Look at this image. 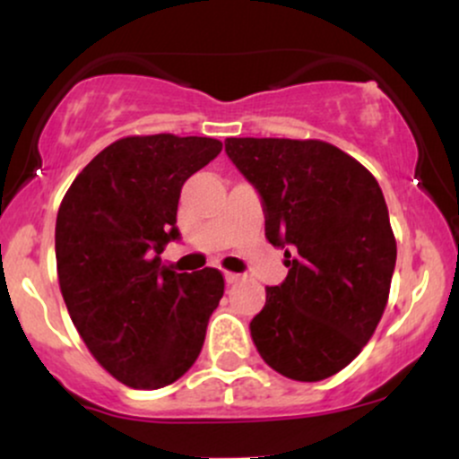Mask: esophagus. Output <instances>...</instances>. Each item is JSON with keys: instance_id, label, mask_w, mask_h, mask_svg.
<instances>
[{"instance_id": "obj_1", "label": "esophagus", "mask_w": 459, "mask_h": 459, "mask_svg": "<svg viewBox=\"0 0 459 459\" xmlns=\"http://www.w3.org/2000/svg\"><path fill=\"white\" fill-rule=\"evenodd\" d=\"M224 281H226V284H237V282L241 281V276H239V273L226 272V273H224Z\"/></svg>"}]
</instances>
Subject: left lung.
<instances>
[{"label":"left lung","mask_w":459,"mask_h":459,"mask_svg":"<svg viewBox=\"0 0 459 459\" xmlns=\"http://www.w3.org/2000/svg\"><path fill=\"white\" fill-rule=\"evenodd\" d=\"M224 146L261 196L265 237L289 267L250 321L256 351L284 377L325 380L360 354L386 308L397 244L382 189L328 142L229 138Z\"/></svg>","instance_id":"1"}]
</instances>
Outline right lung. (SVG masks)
<instances>
[{"mask_svg": "<svg viewBox=\"0 0 459 459\" xmlns=\"http://www.w3.org/2000/svg\"><path fill=\"white\" fill-rule=\"evenodd\" d=\"M220 151V140L196 135L123 138L79 172L57 212L68 315L99 365L131 388L177 382L196 362L224 296L218 270L178 273L160 256L181 239L183 183Z\"/></svg>", "mask_w": 459, "mask_h": 459, "instance_id": "right-lung-1", "label": "right lung"}]
</instances>
